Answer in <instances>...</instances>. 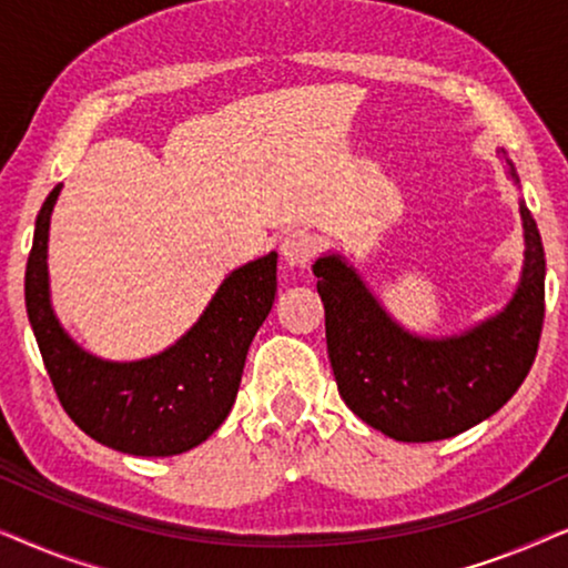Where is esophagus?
I'll return each instance as SVG.
<instances>
[{
	"mask_svg": "<svg viewBox=\"0 0 568 568\" xmlns=\"http://www.w3.org/2000/svg\"><path fill=\"white\" fill-rule=\"evenodd\" d=\"M315 247H317L315 237L310 235V232H302V230L290 232V235L282 240V255L290 266H300V268L307 266V263L313 261Z\"/></svg>",
	"mask_w": 568,
	"mask_h": 568,
	"instance_id": "1",
	"label": "esophagus"
}]
</instances>
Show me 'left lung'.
Returning a JSON list of instances; mask_svg holds the SVG:
<instances>
[{
    "label": "left lung",
    "mask_w": 568,
    "mask_h": 568,
    "mask_svg": "<svg viewBox=\"0 0 568 568\" xmlns=\"http://www.w3.org/2000/svg\"><path fill=\"white\" fill-rule=\"evenodd\" d=\"M507 165L519 183L509 158ZM519 216L525 263L515 297L460 336H416L385 313L341 255L315 261L333 375L364 424L398 442L447 439L496 414L525 383L546 317V253L525 201Z\"/></svg>",
    "instance_id": "8db88e82"
}]
</instances>
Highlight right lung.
Listing matches in <instances>:
<instances>
[{
	"label": "right lung",
	"instance_id": "obj_1",
	"mask_svg": "<svg viewBox=\"0 0 568 568\" xmlns=\"http://www.w3.org/2000/svg\"><path fill=\"white\" fill-rule=\"evenodd\" d=\"M61 185L43 201L26 268V307L61 406L100 445L142 457L181 455L220 429L235 403L245 356L276 297V253L220 284L191 331L139 362L84 352L49 297V227Z\"/></svg>",
	"mask_w": 568,
	"mask_h": 568
}]
</instances>
